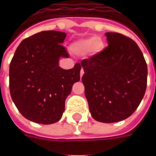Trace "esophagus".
Masks as SVG:
<instances>
[{
    "label": "esophagus",
    "instance_id": "34e87169",
    "mask_svg": "<svg viewBox=\"0 0 156 156\" xmlns=\"http://www.w3.org/2000/svg\"><path fill=\"white\" fill-rule=\"evenodd\" d=\"M83 73H84V72H83V69L82 68L81 71H80V77H82V76H83Z\"/></svg>",
    "mask_w": 156,
    "mask_h": 156
}]
</instances>
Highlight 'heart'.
<instances>
[{"mask_svg":"<svg viewBox=\"0 0 156 156\" xmlns=\"http://www.w3.org/2000/svg\"><path fill=\"white\" fill-rule=\"evenodd\" d=\"M105 48V43L98 37H91L86 39H82L75 41L72 45L71 49L76 54H86L90 51L99 52Z\"/></svg>","mask_w":156,"mask_h":156,"instance_id":"b5f03b06","label":"heart"}]
</instances>
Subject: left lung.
I'll use <instances>...</instances> for the list:
<instances>
[{
	"mask_svg": "<svg viewBox=\"0 0 156 156\" xmlns=\"http://www.w3.org/2000/svg\"><path fill=\"white\" fill-rule=\"evenodd\" d=\"M108 46L81 62L89 111L95 120L115 123L134 113L147 85V65L136 42L117 32H106Z\"/></svg>",
	"mask_w": 156,
	"mask_h": 156,
	"instance_id": "8db88e82",
	"label": "left lung"
}]
</instances>
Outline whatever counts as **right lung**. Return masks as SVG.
I'll list each match as a JSON object with an SVG mask.
<instances>
[{"mask_svg": "<svg viewBox=\"0 0 156 156\" xmlns=\"http://www.w3.org/2000/svg\"><path fill=\"white\" fill-rule=\"evenodd\" d=\"M67 34L43 31L24 39L16 48L9 69L12 101L26 119L37 124L58 122L73 85L80 80L81 64L71 69L59 67L68 58L62 46Z\"/></svg>", "mask_w": 156, "mask_h": 156, "instance_id": "right-lung-1", "label": "right lung"}]
</instances>
